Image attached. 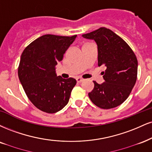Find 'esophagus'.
I'll list each match as a JSON object with an SVG mask.
<instances>
[{
  "label": "esophagus",
  "instance_id": "1",
  "mask_svg": "<svg viewBox=\"0 0 152 152\" xmlns=\"http://www.w3.org/2000/svg\"><path fill=\"white\" fill-rule=\"evenodd\" d=\"M76 81H77L78 83H81V82L83 81V78H82L81 77H77L76 78Z\"/></svg>",
  "mask_w": 152,
  "mask_h": 152
}]
</instances>
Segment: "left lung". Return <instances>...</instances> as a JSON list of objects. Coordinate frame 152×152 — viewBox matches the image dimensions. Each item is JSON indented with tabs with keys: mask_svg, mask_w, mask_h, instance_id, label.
<instances>
[{
	"mask_svg": "<svg viewBox=\"0 0 152 152\" xmlns=\"http://www.w3.org/2000/svg\"><path fill=\"white\" fill-rule=\"evenodd\" d=\"M98 45V65L105 66L102 72L105 82L94 81L88 94L91 101L103 109L121 105L128 98L137 81V59L130 47L112 30L100 27L82 35Z\"/></svg>",
	"mask_w": 152,
	"mask_h": 152,
	"instance_id": "1",
	"label": "left lung"
}]
</instances>
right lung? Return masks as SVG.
Segmentation results:
<instances>
[{"mask_svg": "<svg viewBox=\"0 0 152 152\" xmlns=\"http://www.w3.org/2000/svg\"><path fill=\"white\" fill-rule=\"evenodd\" d=\"M76 36L45 34L24 49L18 76L27 98L40 110L55 113L68 103L75 78L56 76L55 66Z\"/></svg>", "mask_w": 152, "mask_h": 152, "instance_id": "obj_1", "label": "right lung"}]
</instances>
